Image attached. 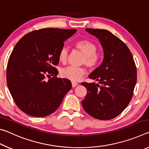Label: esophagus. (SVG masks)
<instances>
[{
	"label": "esophagus",
	"instance_id": "1",
	"mask_svg": "<svg viewBox=\"0 0 149 149\" xmlns=\"http://www.w3.org/2000/svg\"><path fill=\"white\" fill-rule=\"evenodd\" d=\"M72 87L74 88L75 87L77 86L78 84H77V83H75V82H72Z\"/></svg>",
	"mask_w": 149,
	"mask_h": 149
}]
</instances>
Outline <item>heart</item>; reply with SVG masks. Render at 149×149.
<instances>
[{
  "instance_id": "b5f03b06",
  "label": "heart",
  "mask_w": 149,
  "mask_h": 149,
  "mask_svg": "<svg viewBox=\"0 0 149 149\" xmlns=\"http://www.w3.org/2000/svg\"><path fill=\"white\" fill-rule=\"evenodd\" d=\"M75 47L84 55L81 63L84 64L89 68H94L99 62V54L96 53L97 47L91 41L83 39L77 41ZM68 56V49L67 47H63L60 49L58 54V58L61 62H66ZM85 74V70L83 68H76L68 66L60 70V75L72 81H78Z\"/></svg>"
}]
</instances>
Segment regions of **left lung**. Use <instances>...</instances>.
<instances>
[{
    "mask_svg": "<svg viewBox=\"0 0 149 149\" xmlns=\"http://www.w3.org/2000/svg\"><path fill=\"white\" fill-rule=\"evenodd\" d=\"M99 40L103 60L89 77L99 81L81 83L87 93L81 102L92 117L108 120L116 117L127 107L137 81V70L130 49L122 41L106 29H85Z\"/></svg>",
    "mask_w": 149,
    "mask_h": 149,
    "instance_id": "left-lung-1",
    "label": "left lung"
}]
</instances>
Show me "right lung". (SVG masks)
I'll return each instance as SVG.
<instances>
[{
  "label": "right lung",
  "instance_id": "obj_1",
  "mask_svg": "<svg viewBox=\"0 0 149 149\" xmlns=\"http://www.w3.org/2000/svg\"><path fill=\"white\" fill-rule=\"evenodd\" d=\"M76 31L36 30L24 35L14 47L7 65V85L16 105L26 114L34 117L52 114L71 89L70 80L56 77L58 72L54 65L58 64L64 41Z\"/></svg>",
  "mask_w": 149,
  "mask_h": 149
}]
</instances>
